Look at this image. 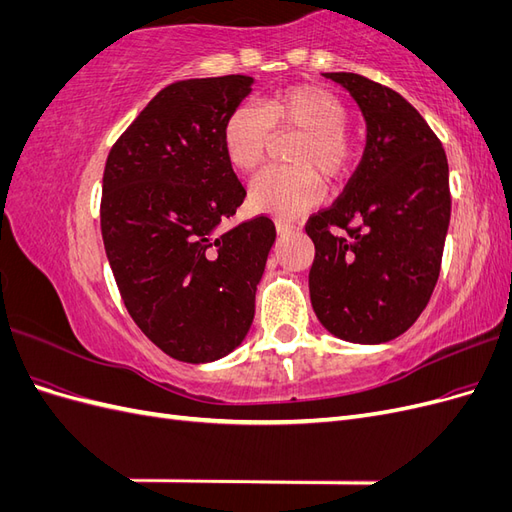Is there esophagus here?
<instances>
[{
  "instance_id": "34e87169",
  "label": "esophagus",
  "mask_w": 512,
  "mask_h": 512,
  "mask_svg": "<svg viewBox=\"0 0 512 512\" xmlns=\"http://www.w3.org/2000/svg\"><path fill=\"white\" fill-rule=\"evenodd\" d=\"M275 228H277V232H280V235H286V232L297 230L299 226H294V224L288 222V220H275Z\"/></svg>"
}]
</instances>
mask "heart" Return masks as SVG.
I'll list each match as a JSON object with an SVG mask.
<instances>
[{"instance_id": "1", "label": "heart", "mask_w": 512, "mask_h": 512, "mask_svg": "<svg viewBox=\"0 0 512 512\" xmlns=\"http://www.w3.org/2000/svg\"><path fill=\"white\" fill-rule=\"evenodd\" d=\"M348 106L335 91L297 83L277 89L258 106L241 104L222 126V149L239 173H254L267 160L271 136L299 134L288 149L294 166L262 173L250 190L252 205L292 218L322 198L324 182L344 181L361 160V134L348 126Z\"/></svg>"}]
</instances>
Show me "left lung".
Here are the masks:
<instances>
[{"instance_id":"left-lung-1","label":"left lung","mask_w":512,"mask_h":512,"mask_svg":"<svg viewBox=\"0 0 512 512\" xmlns=\"http://www.w3.org/2000/svg\"><path fill=\"white\" fill-rule=\"evenodd\" d=\"M367 121L363 160L344 192L309 215L316 245L309 294L318 320L356 344L406 333L438 284L451 188L440 138L391 87L354 72H327Z\"/></svg>"}]
</instances>
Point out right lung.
Instances as JSON below:
<instances>
[{
	"mask_svg": "<svg viewBox=\"0 0 512 512\" xmlns=\"http://www.w3.org/2000/svg\"><path fill=\"white\" fill-rule=\"evenodd\" d=\"M250 85L241 74L166 85L104 166L100 224L121 299L183 363L222 359L243 342L275 241L269 215L222 228L245 200L222 126Z\"/></svg>",
	"mask_w": 512,
	"mask_h": 512,
	"instance_id": "right-lung-1",
	"label": "right lung"
}]
</instances>
